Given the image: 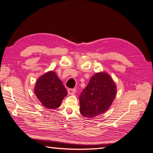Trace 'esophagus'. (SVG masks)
I'll return each mask as SVG.
<instances>
[{"instance_id": "34e87169", "label": "esophagus", "mask_w": 153, "mask_h": 153, "mask_svg": "<svg viewBox=\"0 0 153 153\" xmlns=\"http://www.w3.org/2000/svg\"><path fill=\"white\" fill-rule=\"evenodd\" d=\"M68 93L69 94H74L76 93V89H74V88H68Z\"/></svg>"}]
</instances>
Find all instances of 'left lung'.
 Returning <instances> with one entry per match:
<instances>
[{"label": "left lung", "mask_w": 153, "mask_h": 153, "mask_svg": "<svg viewBox=\"0 0 153 153\" xmlns=\"http://www.w3.org/2000/svg\"><path fill=\"white\" fill-rule=\"evenodd\" d=\"M117 94V86L109 74L96 73L79 97V111L87 118L104 113L111 105Z\"/></svg>", "instance_id": "left-lung-1"}]
</instances>
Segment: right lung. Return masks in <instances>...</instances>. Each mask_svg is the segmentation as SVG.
Listing matches in <instances>:
<instances>
[{
  "label": "right lung",
  "instance_id": "obj_1",
  "mask_svg": "<svg viewBox=\"0 0 153 153\" xmlns=\"http://www.w3.org/2000/svg\"><path fill=\"white\" fill-rule=\"evenodd\" d=\"M34 93L45 108H58L67 95V91L54 71H49L37 79Z\"/></svg>",
  "mask_w": 153,
  "mask_h": 153
}]
</instances>
